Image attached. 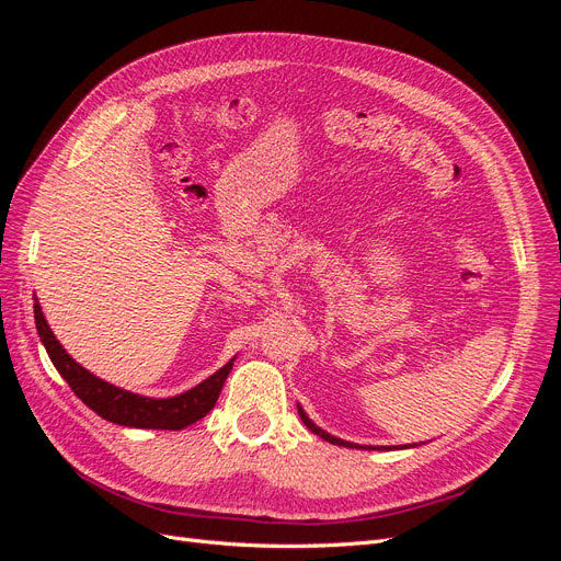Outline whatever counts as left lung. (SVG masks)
<instances>
[{
	"instance_id": "1",
	"label": "left lung",
	"mask_w": 561,
	"mask_h": 561,
	"mask_svg": "<svg viewBox=\"0 0 561 561\" xmlns=\"http://www.w3.org/2000/svg\"><path fill=\"white\" fill-rule=\"evenodd\" d=\"M297 410H299V416H301V421L304 423H307V428L311 431V433H316L318 437H322V439H328V443H332V445H339V447H360V445H353V443H344V439H339V437H334V435H330V433H325V431H322V428H318L316 426V423L307 416V412H304L301 410V407H297ZM363 449H367V447H363ZM371 449V447H369Z\"/></svg>"
}]
</instances>
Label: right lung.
<instances>
[{
    "label": "right lung",
    "mask_w": 561,
    "mask_h": 561,
    "mask_svg": "<svg viewBox=\"0 0 561 561\" xmlns=\"http://www.w3.org/2000/svg\"><path fill=\"white\" fill-rule=\"evenodd\" d=\"M35 322L50 363L56 365L60 377L70 383L75 396L83 404L91 407L98 416L118 423V426L157 431H182L186 426H192V423H196L213 410L219 398V390H222L233 367V360H229L222 369H217L213 377L201 381L196 388L186 390L182 396L159 400L145 398L138 393H130V390L116 388L91 375L89 369H83L72 355L60 346L56 334L50 332L39 301H35Z\"/></svg>",
    "instance_id": "add662e5"
}]
</instances>
